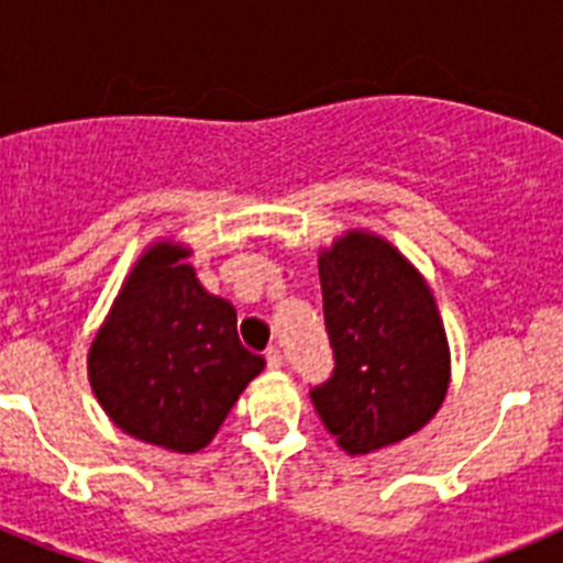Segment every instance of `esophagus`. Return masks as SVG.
I'll return each instance as SVG.
<instances>
[{"mask_svg": "<svg viewBox=\"0 0 563 563\" xmlns=\"http://www.w3.org/2000/svg\"><path fill=\"white\" fill-rule=\"evenodd\" d=\"M265 357H267V366H271V369H282V363H285V355H282V350H278V346H271V350L265 352Z\"/></svg>", "mask_w": 563, "mask_h": 563, "instance_id": "esophagus-1", "label": "esophagus"}]
</instances>
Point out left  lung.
<instances>
[{
    "mask_svg": "<svg viewBox=\"0 0 563 563\" xmlns=\"http://www.w3.org/2000/svg\"><path fill=\"white\" fill-rule=\"evenodd\" d=\"M332 375L312 386L318 417L350 454L422 429L449 389V341L420 273L380 236L350 233L318 258Z\"/></svg>",
    "mask_w": 563,
    "mask_h": 563,
    "instance_id": "obj_1",
    "label": "left lung"
}]
</instances>
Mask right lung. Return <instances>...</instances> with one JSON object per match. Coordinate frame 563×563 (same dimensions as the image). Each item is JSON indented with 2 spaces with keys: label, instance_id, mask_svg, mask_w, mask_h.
<instances>
[{
  "label": "right lung",
  "instance_id": "add662e5",
  "mask_svg": "<svg viewBox=\"0 0 563 563\" xmlns=\"http://www.w3.org/2000/svg\"><path fill=\"white\" fill-rule=\"evenodd\" d=\"M188 251L154 245L89 346V383L118 429L168 451L206 449L265 369L236 335V310L202 290Z\"/></svg>",
  "mask_w": 563,
  "mask_h": 563
}]
</instances>
